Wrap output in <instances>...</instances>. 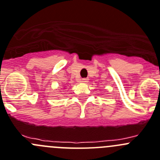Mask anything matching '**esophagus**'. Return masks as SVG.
<instances>
[{
	"instance_id": "esophagus-1",
	"label": "esophagus",
	"mask_w": 160,
	"mask_h": 160,
	"mask_svg": "<svg viewBox=\"0 0 160 160\" xmlns=\"http://www.w3.org/2000/svg\"><path fill=\"white\" fill-rule=\"evenodd\" d=\"M80 82H82V83H87V82H88V78H83L80 80Z\"/></svg>"
}]
</instances>
